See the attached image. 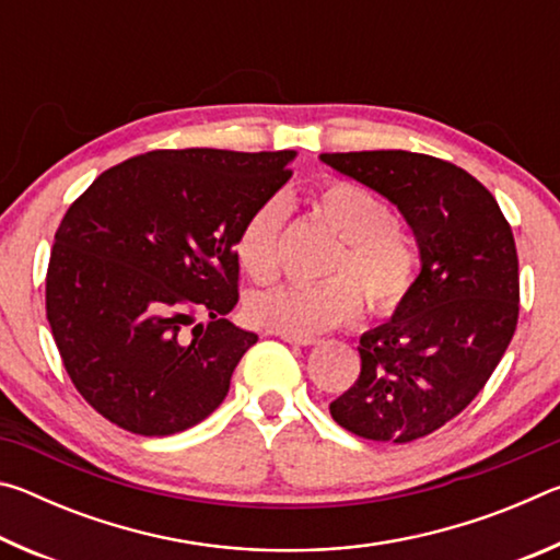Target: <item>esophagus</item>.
<instances>
[{"label":"esophagus","instance_id":"34e87169","mask_svg":"<svg viewBox=\"0 0 560 560\" xmlns=\"http://www.w3.org/2000/svg\"><path fill=\"white\" fill-rule=\"evenodd\" d=\"M287 343H293V346H316L318 340L314 336H287V334H279Z\"/></svg>","mask_w":560,"mask_h":560}]
</instances>
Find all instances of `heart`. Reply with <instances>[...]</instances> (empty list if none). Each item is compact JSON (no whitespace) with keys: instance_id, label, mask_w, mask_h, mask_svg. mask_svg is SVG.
Here are the masks:
<instances>
[{"instance_id":"1","label":"heart","mask_w":560,"mask_h":560,"mask_svg":"<svg viewBox=\"0 0 560 560\" xmlns=\"http://www.w3.org/2000/svg\"><path fill=\"white\" fill-rule=\"evenodd\" d=\"M311 207L340 236L328 264L336 273L320 283H281L252 293L246 316L271 334L318 336L360 316L365 296L375 311L400 306L412 289L417 249L405 226L393 220L383 197L348 179H326L311 189ZM287 202L269 197L246 214L234 236V257L257 283L277 279Z\"/></svg>"}]
</instances>
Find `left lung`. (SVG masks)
I'll return each mask as SVG.
<instances>
[{
  "instance_id": "8db88e82",
  "label": "left lung",
  "mask_w": 560,
  "mask_h": 560,
  "mask_svg": "<svg viewBox=\"0 0 560 560\" xmlns=\"http://www.w3.org/2000/svg\"><path fill=\"white\" fill-rule=\"evenodd\" d=\"M320 160L400 210L422 264L393 318L360 336V375L330 417L373 442L420 440L479 395L514 338V234L494 195L447 160L407 150Z\"/></svg>"
}]
</instances>
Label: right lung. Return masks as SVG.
I'll return each mask as SVG.
<instances>
[{
	"label": "right lung",
	"mask_w": 560,
	"mask_h": 560,
	"mask_svg": "<svg viewBox=\"0 0 560 560\" xmlns=\"http://www.w3.org/2000/svg\"><path fill=\"white\" fill-rule=\"evenodd\" d=\"M293 158L153 150L106 170L69 207L46 271V318L93 410L165 438L222 405L257 343L226 320L240 301L234 236L287 185ZM197 315L211 318L207 327Z\"/></svg>",
	"instance_id": "add662e5"
}]
</instances>
